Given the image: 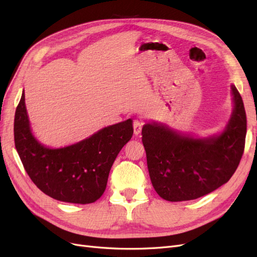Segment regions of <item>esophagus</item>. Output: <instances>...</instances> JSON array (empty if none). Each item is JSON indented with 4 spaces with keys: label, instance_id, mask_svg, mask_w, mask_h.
I'll return each instance as SVG.
<instances>
[{
    "label": "esophagus",
    "instance_id": "34e87169",
    "mask_svg": "<svg viewBox=\"0 0 257 257\" xmlns=\"http://www.w3.org/2000/svg\"><path fill=\"white\" fill-rule=\"evenodd\" d=\"M142 128H143V121L139 120V119H135L134 120V133L136 136L141 134Z\"/></svg>",
    "mask_w": 257,
    "mask_h": 257
}]
</instances>
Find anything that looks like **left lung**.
<instances>
[{
    "mask_svg": "<svg viewBox=\"0 0 257 257\" xmlns=\"http://www.w3.org/2000/svg\"><path fill=\"white\" fill-rule=\"evenodd\" d=\"M233 111L219 136L195 139L161 123H146L142 142L153 187L168 201L193 200L229 181L243 155L246 115L231 85Z\"/></svg>",
    "mask_w": 257,
    "mask_h": 257,
    "instance_id": "8db88e82",
    "label": "left lung"
}]
</instances>
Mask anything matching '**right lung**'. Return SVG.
<instances>
[{
    "label": "right lung",
    "mask_w": 257,
    "mask_h": 257,
    "mask_svg": "<svg viewBox=\"0 0 257 257\" xmlns=\"http://www.w3.org/2000/svg\"><path fill=\"white\" fill-rule=\"evenodd\" d=\"M133 135V120L127 119L76 144L49 149L31 133L25 92L15 114V146L25 170L44 194L63 202L87 204L98 200L114 160Z\"/></svg>",
    "instance_id": "obj_1"
}]
</instances>
